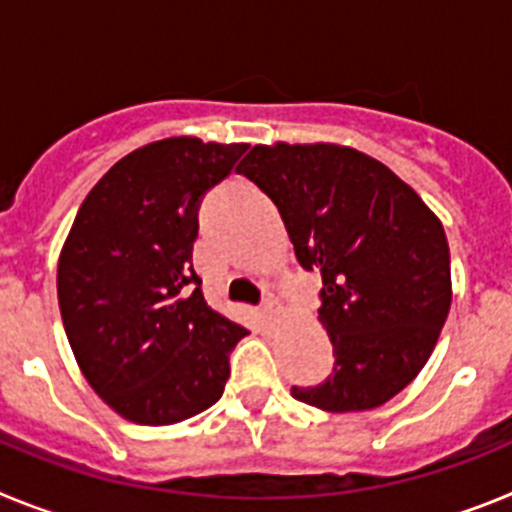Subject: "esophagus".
I'll return each instance as SVG.
<instances>
[{"label":"esophagus","mask_w":512,"mask_h":512,"mask_svg":"<svg viewBox=\"0 0 512 512\" xmlns=\"http://www.w3.org/2000/svg\"><path fill=\"white\" fill-rule=\"evenodd\" d=\"M277 302H274V300H266L264 302V305H261V318H264V320H274V318H277Z\"/></svg>","instance_id":"1"}]
</instances>
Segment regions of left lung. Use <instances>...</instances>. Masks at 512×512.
<instances>
[{"label": "left lung", "mask_w": 512, "mask_h": 512, "mask_svg": "<svg viewBox=\"0 0 512 512\" xmlns=\"http://www.w3.org/2000/svg\"><path fill=\"white\" fill-rule=\"evenodd\" d=\"M238 174L277 205L302 269H320L333 374L292 397L328 413L384 405L418 377L451 307L436 215L400 176L333 143L253 146Z\"/></svg>", "instance_id": "left-lung-1"}]
</instances>
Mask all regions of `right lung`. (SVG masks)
<instances>
[{"label": "right lung", "mask_w": 512, "mask_h": 512, "mask_svg": "<svg viewBox=\"0 0 512 512\" xmlns=\"http://www.w3.org/2000/svg\"><path fill=\"white\" fill-rule=\"evenodd\" d=\"M246 143L166 138L120 158L81 202L58 259V307L92 390L140 425L220 400L248 336L212 310L192 269L200 202Z\"/></svg>", "instance_id": "1"}]
</instances>
